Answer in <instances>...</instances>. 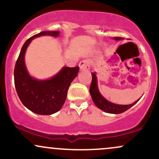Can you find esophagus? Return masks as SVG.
<instances>
[{
	"instance_id": "obj_1",
	"label": "esophagus",
	"mask_w": 159,
	"mask_h": 159,
	"mask_svg": "<svg viewBox=\"0 0 159 159\" xmlns=\"http://www.w3.org/2000/svg\"><path fill=\"white\" fill-rule=\"evenodd\" d=\"M79 67L81 70H89L90 69V63L87 60H84L79 63Z\"/></svg>"
}]
</instances>
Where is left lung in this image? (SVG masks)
Wrapping results in <instances>:
<instances>
[{
    "label": "left lung",
    "mask_w": 159,
    "mask_h": 159,
    "mask_svg": "<svg viewBox=\"0 0 159 159\" xmlns=\"http://www.w3.org/2000/svg\"><path fill=\"white\" fill-rule=\"evenodd\" d=\"M115 39L120 40L122 39V37H115ZM90 93L92 97L93 101L95 105L97 106L98 108L105 111V112L109 113V114H121V113L125 112L128 109L132 107L134 104H136L139 101V99L137 100L135 102L132 103V105H116V104L111 103L105 99V98L100 94L99 91L98 90L97 87V79H96V75L95 72H92V81L90 87Z\"/></svg>",
    "instance_id": "left-lung-1"
}]
</instances>
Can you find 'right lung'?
Masks as SVG:
<instances>
[{"mask_svg":"<svg viewBox=\"0 0 159 159\" xmlns=\"http://www.w3.org/2000/svg\"><path fill=\"white\" fill-rule=\"evenodd\" d=\"M59 31H43L29 38L23 45L14 69L16 90L21 102L29 110L41 115L57 112L64 104L67 91L79 72V67H63L54 77L38 81L29 75L25 64V54L33 39L39 36H57Z\"/></svg>","mask_w":159,"mask_h":159,"instance_id":"add662e5","label":"right lung"}]
</instances>
